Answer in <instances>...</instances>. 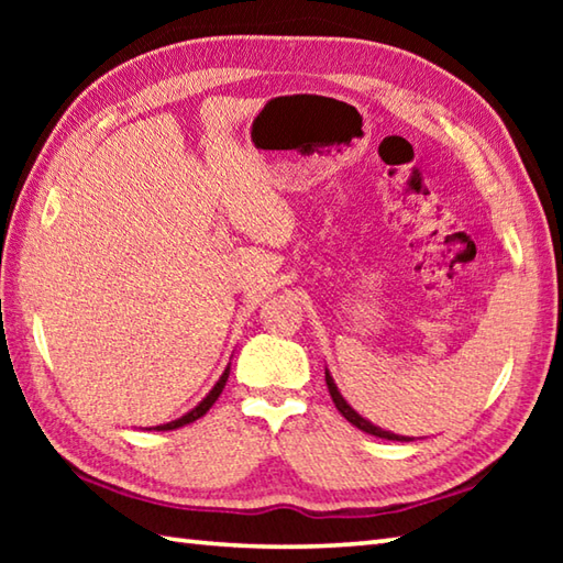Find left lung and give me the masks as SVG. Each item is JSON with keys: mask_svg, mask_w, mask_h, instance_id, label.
I'll return each instance as SVG.
<instances>
[{"mask_svg": "<svg viewBox=\"0 0 563 563\" xmlns=\"http://www.w3.org/2000/svg\"><path fill=\"white\" fill-rule=\"evenodd\" d=\"M325 383H328V389H330V397H332V402H335V407H338V412L347 419L350 424H355L357 430H362V432H367V434H373V437H379V440H393V442H409V437H399V434H395V432H385V430H379V427H375L373 422H367L365 417H360L355 409H352L347 402H345V397H342L340 393H338V385H335V379L330 377V373L325 369Z\"/></svg>", "mask_w": 563, "mask_h": 563, "instance_id": "left-lung-1", "label": "left lung"}]
</instances>
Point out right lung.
<instances>
[{"label": "right lung", "mask_w": 563, "mask_h": 563, "mask_svg": "<svg viewBox=\"0 0 563 563\" xmlns=\"http://www.w3.org/2000/svg\"><path fill=\"white\" fill-rule=\"evenodd\" d=\"M228 373H231V367H225V373L221 375V379H218L216 383V387L211 389V393H208L206 397H203V402L201 405H196L194 409H190L188 415H184L180 419H174V422H168V424H158V427H154L156 432H166V430H178V427H184V424H190V422H196L198 417H203L208 409L213 407V402L218 397H221V393H223V387H225V379H228Z\"/></svg>", "instance_id": "obj_1"}]
</instances>
